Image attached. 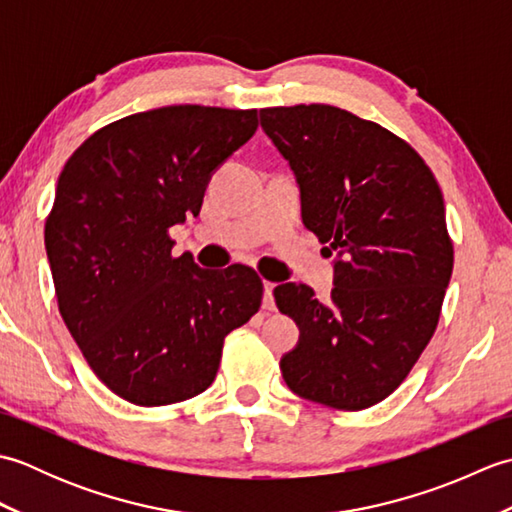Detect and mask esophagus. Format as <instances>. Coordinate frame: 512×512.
Segmentation results:
<instances>
[{"mask_svg":"<svg viewBox=\"0 0 512 512\" xmlns=\"http://www.w3.org/2000/svg\"><path fill=\"white\" fill-rule=\"evenodd\" d=\"M273 290H275V284H270V281H264V301H262V308L264 310H275V297H273Z\"/></svg>","mask_w":512,"mask_h":512,"instance_id":"obj_1","label":"esophagus"}]
</instances>
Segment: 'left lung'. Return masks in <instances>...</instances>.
<instances>
[{
	"mask_svg": "<svg viewBox=\"0 0 512 512\" xmlns=\"http://www.w3.org/2000/svg\"><path fill=\"white\" fill-rule=\"evenodd\" d=\"M259 123L295 171L303 224L336 253L328 303L303 284L275 288L301 330L281 374L301 398L367 409L436 332L453 273L438 180L409 143L341 107H266Z\"/></svg>",
	"mask_w": 512,
	"mask_h": 512,
	"instance_id": "obj_1",
	"label": "left lung"
}]
</instances>
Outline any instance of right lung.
Returning a JSON list of instances; mask_svg holds the SVG:
<instances>
[{
    "label": "right lung",
    "instance_id": "obj_1",
    "mask_svg": "<svg viewBox=\"0 0 512 512\" xmlns=\"http://www.w3.org/2000/svg\"><path fill=\"white\" fill-rule=\"evenodd\" d=\"M257 110L169 105L101 127L74 151L46 220L59 312L116 396L160 407L202 394L228 332L262 306L253 268L171 255L169 228L200 213L213 171Z\"/></svg>",
    "mask_w": 512,
    "mask_h": 512
}]
</instances>
